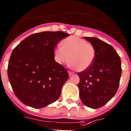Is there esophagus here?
Listing matches in <instances>:
<instances>
[{
    "label": "esophagus",
    "mask_w": 131,
    "mask_h": 131,
    "mask_svg": "<svg viewBox=\"0 0 131 131\" xmlns=\"http://www.w3.org/2000/svg\"><path fill=\"white\" fill-rule=\"evenodd\" d=\"M68 73H69V76H72V75H73V74H74V72L70 71H69V72H68Z\"/></svg>",
    "instance_id": "esophagus-1"
}]
</instances>
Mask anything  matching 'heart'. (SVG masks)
<instances>
[{
	"label": "heart",
	"instance_id": "obj_1",
	"mask_svg": "<svg viewBox=\"0 0 131 131\" xmlns=\"http://www.w3.org/2000/svg\"><path fill=\"white\" fill-rule=\"evenodd\" d=\"M54 60L59 64L68 62L70 58L72 66L78 71H84L93 64L95 58L94 48L88 41L77 37L63 40L62 47L54 49Z\"/></svg>",
	"mask_w": 131,
	"mask_h": 131
}]
</instances>
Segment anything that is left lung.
Returning <instances> with one entry per match:
<instances>
[{
	"label": "left lung",
	"instance_id": "1",
	"mask_svg": "<svg viewBox=\"0 0 131 131\" xmlns=\"http://www.w3.org/2000/svg\"><path fill=\"white\" fill-rule=\"evenodd\" d=\"M93 45L95 58L93 64L77 73L80 77V98L88 107L98 109L116 93L122 74L120 57L111 45L94 37H83Z\"/></svg>",
	"mask_w": 131,
	"mask_h": 131
}]
</instances>
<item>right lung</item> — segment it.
I'll list each match as a JSON object with an SVG mask.
<instances>
[{
  "label": "right lung",
  "mask_w": 131,
  "mask_h": 131,
  "mask_svg": "<svg viewBox=\"0 0 131 131\" xmlns=\"http://www.w3.org/2000/svg\"><path fill=\"white\" fill-rule=\"evenodd\" d=\"M68 36L62 31L34 33L13 50L7 75L15 94L23 104L42 108L59 98L69 74L63 66L54 61V49Z\"/></svg>",
  "instance_id": "right-lung-1"
}]
</instances>
